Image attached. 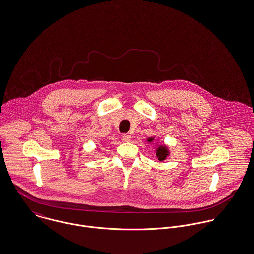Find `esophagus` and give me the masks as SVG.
<instances>
[{"instance_id":"esophagus-1","label":"esophagus","mask_w":254,"mask_h":254,"mask_svg":"<svg viewBox=\"0 0 254 254\" xmlns=\"http://www.w3.org/2000/svg\"><path fill=\"white\" fill-rule=\"evenodd\" d=\"M130 139H131V135L130 134L127 133V134L123 135V140L125 141V142H129Z\"/></svg>"}]
</instances>
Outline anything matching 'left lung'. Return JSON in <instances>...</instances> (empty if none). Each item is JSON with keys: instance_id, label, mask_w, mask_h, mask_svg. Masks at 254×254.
Segmentation results:
<instances>
[{"instance_id": "left-lung-1", "label": "left lung", "mask_w": 254, "mask_h": 254, "mask_svg": "<svg viewBox=\"0 0 254 254\" xmlns=\"http://www.w3.org/2000/svg\"><path fill=\"white\" fill-rule=\"evenodd\" d=\"M156 143H155L154 142ZM148 143H153L155 145V153H156V159H158L159 162H164L166 159L169 158V147L166 144L160 143L159 139L158 141H155V137H148L147 138Z\"/></svg>"}]
</instances>
